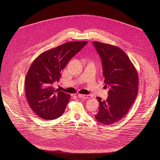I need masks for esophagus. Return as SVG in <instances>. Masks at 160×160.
Listing matches in <instances>:
<instances>
[{
  "instance_id": "34e87169",
  "label": "esophagus",
  "mask_w": 160,
  "mask_h": 160,
  "mask_svg": "<svg viewBox=\"0 0 160 160\" xmlns=\"http://www.w3.org/2000/svg\"><path fill=\"white\" fill-rule=\"evenodd\" d=\"M78 96L82 99H89L92 98L90 95H85V94H78Z\"/></svg>"
}]
</instances>
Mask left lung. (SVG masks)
I'll return each mask as SVG.
<instances>
[{
  "mask_svg": "<svg viewBox=\"0 0 160 160\" xmlns=\"http://www.w3.org/2000/svg\"><path fill=\"white\" fill-rule=\"evenodd\" d=\"M92 43L101 59L104 83L109 87L106 101L97 98L99 108L95 118L109 125L122 120L133 104L138 93V74L121 49L97 41Z\"/></svg>",
  "mask_w": 160,
  "mask_h": 160,
  "instance_id": "obj_1",
  "label": "left lung"
}]
</instances>
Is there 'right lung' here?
Returning <instances> with one entry per match:
<instances>
[{
	"mask_svg": "<svg viewBox=\"0 0 160 160\" xmlns=\"http://www.w3.org/2000/svg\"><path fill=\"white\" fill-rule=\"evenodd\" d=\"M87 43L86 41L70 42L40 54L31 64L25 78V94L33 111L44 120L61 117L70 99L52 84L61 77V71Z\"/></svg>",
	"mask_w": 160,
	"mask_h": 160,
	"instance_id": "right-lung-1",
	"label": "right lung"
}]
</instances>
